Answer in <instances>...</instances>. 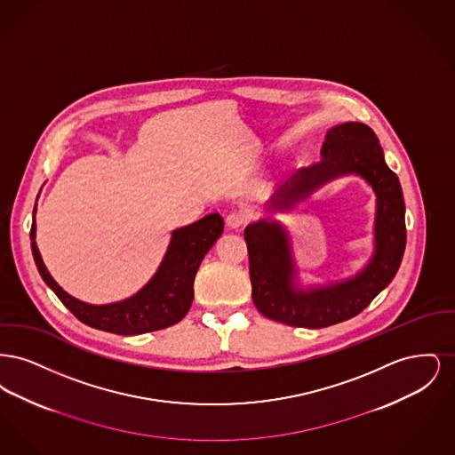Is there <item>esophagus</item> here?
Here are the masks:
<instances>
[{
	"label": "esophagus",
	"mask_w": 455,
	"mask_h": 455,
	"mask_svg": "<svg viewBox=\"0 0 455 455\" xmlns=\"http://www.w3.org/2000/svg\"><path fill=\"white\" fill-rule=\"evenodd\" d=\"M225 221H227V225H228L230 228H240V227L247 221V215H245L243 212L234 210V212H230V213L227 215Z\"/></svg>",
	"instance_id": "obj_1"
}]
</instances>
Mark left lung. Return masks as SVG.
Here are the masks:
<instances>
[{
	"instance_id": "1",
	"label": "left lung",
	"mask_w": 455,
	"mask_h": 455,
	"mask_svg": "<svg viewBox=\"0 0 455 455\" xmlns=\"http://www.w3.org/2000/svg\"><path fill=\"white\" fill-rule=\"evenodd\" d=\"M321 155V162L291 175L267 208L290 210L338 175H362L377 196L375 251L367 267L345 282L302 290L295 284L290 238L278 221L259 220L243 232L254 305L267 319L307 329L343 323L367 308L395 276L406 249L403 189L371 128L363 123L331 128Z\"/></svg>"
}]
</instances>
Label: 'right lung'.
<instances>
[{
  "instance_id": "obj_1",
  "label": "right lung",
  "mask_w": 455,
  "mask_h": 455,
  "mask_svg": "<svg viewBox=\"0 0 455 455\" xmlns=\"http://www.w3.org/2000/svg\"><path fill=\"white\" fill-rule=\"evenodd\" d=\"M221 232L223 218L218 213L173 230L165 258L152 280L130 299L108 305L82 302L52 280L36 243V206L30 240L44 282L78 321L99 331L136 336L171 327L184 319L195 299L193 284L197 267Z\"/></svg>"
}]
</instances>
